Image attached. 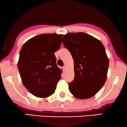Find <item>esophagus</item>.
<instances>
[{
  "instance_id": "esophagus-1",
  "label": "esophagus",
  "mask_w": 127,
  "mask_h": 127,
  "mask_svg": "<svg viewBox=\"0 0 127 127\" xmlns=\"http://www.w3.org/2000/svg\"><path fill=\"white\" fill-rule=\"evenodd\" d=\"M62 68H63V70H65V69H66V66H63V67H62Z\"/></svg>"
}]
</instances>
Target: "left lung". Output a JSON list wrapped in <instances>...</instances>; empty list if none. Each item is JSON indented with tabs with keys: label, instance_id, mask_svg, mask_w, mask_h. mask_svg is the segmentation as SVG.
I'll return each mask as SVG.
<instances>
[{
	"label": "left lung",
	"instance_id": "1",
	"mask_svg": "<svg viewBox=\"0 0 127 127\" xmlns=\"http://www.w3.org/2000/svg\"><path fill=\"white\" fill-rule=\"evenodd\" d=\"M62 41L74 61V78L69 83V91L78 99L91 98L107 79L109 59L105 47L99 40L83 32L68 33Z\"/></svg>",
	"mask_w": 127,
	"mask_h": 127
}]
</instances>
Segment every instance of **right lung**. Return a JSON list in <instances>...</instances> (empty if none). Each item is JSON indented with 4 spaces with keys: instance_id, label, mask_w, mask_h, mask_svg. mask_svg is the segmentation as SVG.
I'll use <instances>...</instances> for the list:
<instances>
[{
    "instance_id": "add662e5",
    "label": "right lung",
    "mask_w": 127,
    "mask_h": 127,
    "mask_svg": "<svg viewBox=\"0 0 127 127\" xmlns=\"http://www.w3.org/2000/svg\"><path fill=\"white\" fill-rule=\"evenodd\" d=\"M62 34H41L31 38L22 47L18 69L24 86L39 98L53 95L61 79L54 53L60 48Z\"/></svg>"
}]
</instances>
